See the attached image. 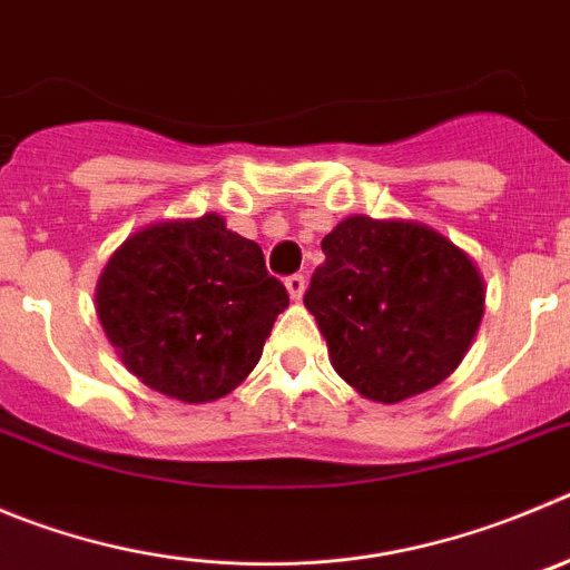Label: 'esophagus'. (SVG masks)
Returning a JSON list of instances; mask_svg holds the SVG:
<instances>
[{
  "label": "esophagus",
  "mask_w": 570,
  "mask_h": 570,
  "mask_svg": "<svg viewBox=\"0 0 570 570\" xmlns=\"http://www.w3.org/2000/svg\"><path fill=\"white\" fill-rule=\"evenodd\" d=\"M286 292H289L292 301H301L303 292H306V278L303 275H289L286 278Z\"/></svg>",
  "instance_id": "34e87169"
}]
</instances>
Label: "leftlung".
<instances>
[{"instance_id":"obj_1","label":"left lung","mask_w":570,"mask_h":570,"mask_svg":"<svg viewBox=\"0 0 570 570\" xmlns=\"http://www.w3.org/2000/svg\"><path fill=\"white\" fill-rule=\"evenodd\" d=\"M321 247L303 303L351 387L396 405L459 368L483 317V281L464 249L424 225L371 216H348Z\"/></svg>"}]
</instances>
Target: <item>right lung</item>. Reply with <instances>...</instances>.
<instances>
[{"label":"right lung","instance_id":"1","mask_svg":"<svg viewBox=\"0 0 570 570\" xmlns=\"http://www.w3.org/2000/svg\"><path fill=\"white\" fill-rule=\"evenodd\" d=\"M98 317L126 368L179 402L230 393L261 360L286 286L255 242L207 213L126 238L98 284Z\"/></svg>","mask_w":570,"mask_h":570}]
</instances>
